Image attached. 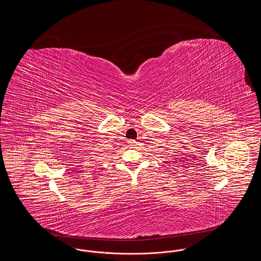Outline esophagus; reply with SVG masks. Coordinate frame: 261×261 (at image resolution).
Here are the masks:
<instances>
[{
    "label": "esophagus",
    "instance_id": "1",
    "mask_svg": "<svg viewBox=\"0 0 261 261\" xmlns=\"http://www.w3.org/2000/svg\"><path fill=\"white\" fill-rule=\"evenodd\" d=\"M137 142L135 140H129L128 141V145L130 148H134L136 146Z\"/></svg>",
    "mask_w": 261,
    "mask_h": 261
}]
</instances>
